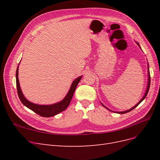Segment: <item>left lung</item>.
<instances>
[{
  "label": "left lung",
  "mask_w": 160,
  "mask_h": 160,
  "mask_svg": "<svg viewBox=\"0 0 160 160\" xmlns=\"http://www.w3.org/2000/svg\"><path fill=\"white\" fill-rule=\"evenodd\" d=\"M137 44L139 45V44H138V43L137 42ZM148 65V88H147V89H146V93H145V95H144V96L143 97V98L141 99V100H140L139 101V102H138V104H136V105H135V106H134V107L133 108H132V109H129V110H128V111H120V112H117V113H121V114H123V113H128V112H129V111H132V110H133V109H135V108H136L137 107V106L140 103H141L142 102V101L145 99V98H146V97L147 96V95H148V91H149V86H150V74H149V65ZM103 107H105V106L103 105ZM105 108H106V107H105ZM108 109V108H107ZM111 111V110H110Z\"/></svg>",
  "instance_id": "1"
}]
</instances>
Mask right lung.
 <instances>
[{"mask_svg":"<svg viewBox=\"0 0 160 160\" xmlns=\"http://www.w3.org/2000/svg\"><path fill=\"white\" fill-rule=\"evenodd\" d=\"M18 66L17 67V72H16V83H17V93L18 98L20 99L22 103L25 105L27 108L30 109L34 112L38 114V115L42 116L44 118H49L54 116L58 113L62 112V111H64L68 107L71 99L73 95L74 92L75 91V89L77 88V85L79 83V81L81 79L82 77H79L78 78H77L75 81H73L72 83L71 86V88L68 92V93L66 95L65 98L62 99L61 102L57 103L55 104H52L50 105H40L32 103L30 101H28L25 97H24L20 85H19V81L18 78Z\"/></svg>","mask_w":160,"mask_h":160,"instance_id":"obj_1","label":"right lung"}]
</instances>
